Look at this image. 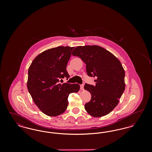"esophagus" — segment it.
<instances>
[{
    "label": "esophagus",
    "mask_w": 152,
    "mask_h": 152,
    "mask_svg": "<svg viewBox=\"0 0 152 152\" xmlns=\"http://www.w3.org/2000/svg\"><path fill=\"white\" fill-rule=\"evenodd\" d=\"M80 89L81 90H84V84H81L80 85Z\"/></svg>",
    "instance_id": "34e87169"
}]
</instances>
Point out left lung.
<instances>
[{"instance_id":"8db88e82","label":"left lung","mask_w":152,"mask_h":152,"mask_svg":"<svg viewBox=\"0 0 152 152\" xmlns=\"http://www.w3.org/2000/svg\"><path fill=\"white\" fill-rule=\"evenodd\" d=\"M72 55L86 63L88 76L94 77L96 86L86 84L84 89L91 94L85 109L94 117L109 114L117 105L125 90V71L119 60L98 45L78 46Z\"/></svg>"}]
</instances>
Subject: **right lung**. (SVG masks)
Returning <instances> with one entry per match:
<instances>
[{
  "mask_svg": "<svg viewBox=\"0 0 152 152\" xmlns=\"http://www.w3.org/2000/svg\"><path fill=\"white\" fill-rule=\"evenodd\" d=\"M74 48L60 46L44 51L29 67L28 92L37 107L47 116L63 113L68 105L69 94L79 91L78 84H59L60 79L69 78L66 68Z\"/></svg>",
  "mask_w": 152,
  "mask_h": 152,
  "instance_id": "obj_1",
  "label": "right lung"
}]
</instances>
